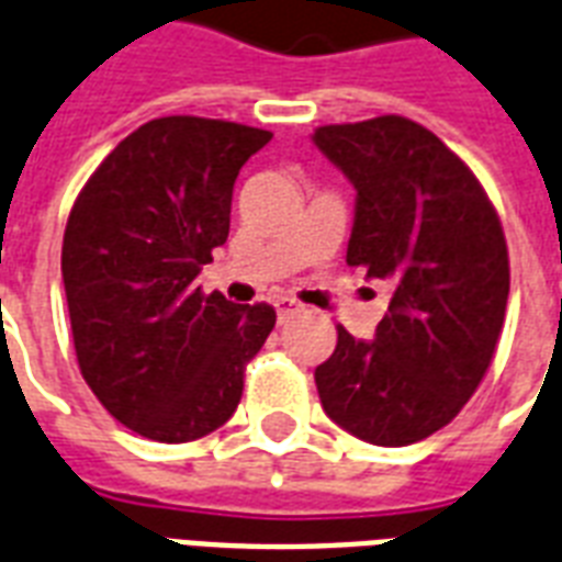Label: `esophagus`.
<instances>
[{"label": "esophagus", "mask_w": 562, "mask_h": 562, "mask_svg": "<svg viewBox=\"0 0 562 562\" xmlns=\"http://www.w3.org/2000/svg\"><path fill=\"white\" fill-rule=\"evenodd\" d=\"M273 310H277V318L285 321L289 315L300 312V303L294 297H289V294H280V297H273Z\"/></svg>", "instance_id": "1"}]
</instances>
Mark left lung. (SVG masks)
Masks as SVG:
<instances>
[{"label":"left lung","mask_w":562,"mask_h":562,"mask_svg":"<svg viewBox=\"0 0 562 562\" xmlns=\"http://www.w3.org/2000/svg\"><path fill=\"white\" fill-rule=\"evenodd\" d=\"M315 147L357 188L348 265L392 282L374 338L338 327L315 368L321 406L362 442L404 448L442 430L474 395L509 294L507 241L469 167L413 120L315 128Z\"/></svg>","instance_id":"8db88e82"}]
</instances>
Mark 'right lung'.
Returning a JSON list of instances; mask_svg holds the SVG:
<instances>
[{"instance_id":"obj_1","label":"right lung","mask_w":562,"mask_h":562,"mask_svg":"<svg viewBox=\"0 0 562 562\" xmlns=\"http://www.w3.org/2000/svg\"><path fill=\"white\" fill-rule=\"evenodd\" d=\"M268 140L226 120H149L72 205L61 277L81 376L153 442H194L229 422L244 366L277 324L268 303L238 306L194 285L229 235L238 170Z\"/></svg>"}]
</instances>
